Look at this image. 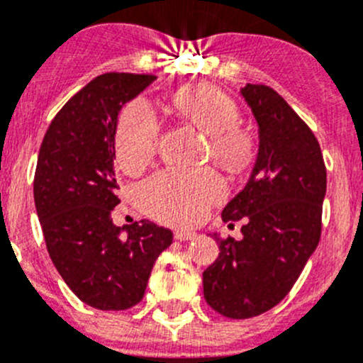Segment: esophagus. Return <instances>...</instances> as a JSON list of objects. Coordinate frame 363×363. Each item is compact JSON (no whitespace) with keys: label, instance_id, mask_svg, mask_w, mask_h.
<instances>
[{"label":"esophagus","instance_id":"esophagus-1","mask_svg":"<svg viewBox=\"0 0 363 363\" xmlns=\"http://www.w3.org/2000/svg\"><path fill=\"white\" fill-rule=\"evenodd\" d=\"M174 237L178 240H192V239H196V233L191 230H176Z\"/></svg>","mask_w":363,"mask_h":363}]
</instances>
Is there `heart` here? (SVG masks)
<instances>
[{
  "mask_svg": "<svg viewBox=\"0 0 363 363\" xmlns=\"http://www.w3.org/2000/svg\"><path fill=\"white\" fill-rule=\"evenodd\" d=\"M171 106L184 121L208 137L213 160L231 172H242L257 157V143L237 126L239 106L230 96L208 85L184 87L171 96ZM158 124L153 110L132 103L121 116L116 132V155L128 172L140 171L155 155ZM224 194L223 182L208 169H165L140 189L147 212L167 223L185 224L201 219Z\"/></svg>",
  "mask_w": 363,
  "mask_h": 363,
  "instance_id": "1",
  "label": "heart"
}]
</instances>
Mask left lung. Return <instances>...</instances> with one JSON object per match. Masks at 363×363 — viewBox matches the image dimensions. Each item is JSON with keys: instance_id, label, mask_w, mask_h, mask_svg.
Segmentation results:
<instances>
[{"instance_id": "1", "label": "left lung", "mask_w": 363, "mask_h": 363, "mask_svg": "<svg viewBox=\"0 0 363 363\" xmlns=\"http://www.w3.org/2000/svg\"><path fill=\"white\" fill-rule=\"evenodd\" d=\"M240 96L258 126V150L246 185L223 208V220L244 219L242 240L219 242L203 272L206 303L230 319H250L278 305L320 239L326 167L319 143L276 91L247 84Z\"/></svg>"}]
</instances>
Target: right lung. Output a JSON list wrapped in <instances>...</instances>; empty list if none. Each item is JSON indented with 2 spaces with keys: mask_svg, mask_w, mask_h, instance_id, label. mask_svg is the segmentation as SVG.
Masks as SVG:
<instances>
[{
  "mask_svg": "<svg viewBox=\"0 0 363 363\" xmlns=\"http://www.w3.org/2000/svg\"><path fill=\"white\" fill-rule=\"evenodd\" d=\"M155 76L106 72L55 116L37 158L33 199L48 253L67 287L98 310H126L146 292L172 231L139 220L116 226V132L119 112Z\"/></svg>",
  "mask_w": 363,
  "mask_h": 363,
  "instance_id": "obj_1",
  "label": "right lung"
}]
</instances>
